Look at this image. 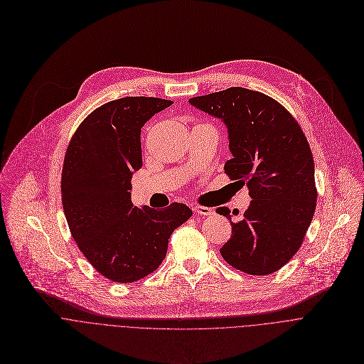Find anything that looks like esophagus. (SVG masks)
<instances>
[{"label":"esophagus","mask_w":364,"mask_h":364,"mask_svg":"<svg viewBox=\"0 0 364 364\" xmlns=\"http://www.w3.org/2000/svg\"><path fill=\"white\" fill-rule=\"evenodd\" d=\"M194 213H197L198 215H203V217H207V215H213L215 211L214 208H210V207H204V205H196L194 208Z\"/></svg>","instance_id":"obj_1"}]
</instances>
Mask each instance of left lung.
Returning a JSON list of instances; mask_svg holds the SVG:
<instances>
[{
    "instance_id": "obj_1",
    "label": "left lung",
    "mask_w": 364,
    "mask_h": 364,
    "mask_svg": "<svg viewBox=\"0 0 364 364\" xmlns=\"http://www.w3.org/2000/svg\"><path fill=\"white\" fill-rule=\"evenodd\" d=\"M188 102L225 124L232 154L225 174L247 184L253 198L237 223L227 207L217 208L231 223L223 259L253 276L280 270L300 249L316 210L314 161L301 127L280 102L243 87Z\"/></svg>"
}]
</instances>
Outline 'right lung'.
<instances>
[{"instance_id":"right-lung-1","label":"right lung","mask_w":364,"mask_h":364,"mask_svg":"<svg viewBox=\"0 0 364 364\" xmlns=\"http://www.w3.org/2000/svg\"><path fill=\"white\" fill-rule=\"evenodd\" d=\"M173 101L124 97L95 108L74 133L63 166L61 198L73 238L90 264L115 283L159 269L171 232L193 211L132 203V177L143 166L141 127Z\"/></svg>"}]
</instances>
